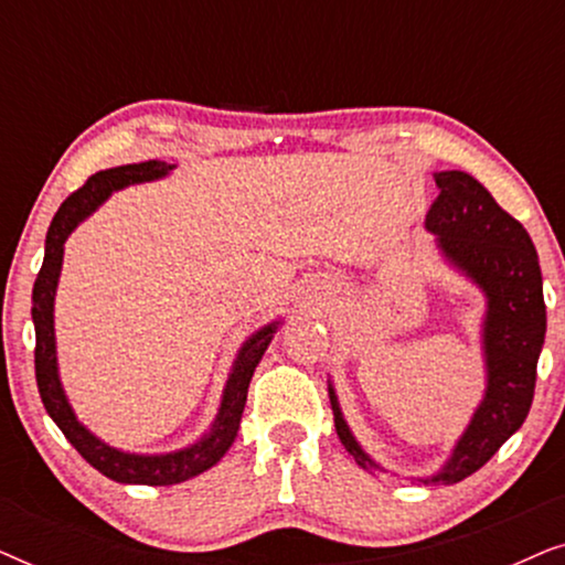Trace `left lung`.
Instances as JSON below:
<instances>
[{
    "instance_id": "obj_1",
    "label": "left lung",
    "mask_w": 565,
    "mask_h": 565,
    "mask_svg": "<svg viewBox=\"0 0 565 565\" xmlns=\"http://www.w3.org/2000/svg\"><path fill=\"white\" fill-rule=\"evenodd\" d=\"M435 182L439 195L424 226L437 236L443 257L486 298L483 401L452 447L450 460L435 476L414 478L424 486H450L483 468L527 419L545 342V300L535 244L522 223L499 207L476 177L450 169L437 172ZM329 401L347 452L365 470H383L354 439L331 381Z\"/></svg>"
}]
</instances>
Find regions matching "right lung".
I'll return each instance as SVG.
<instances>
[{"label": "right lung", "instance_id": "add662e5", "mask_svg": "<svg viewBox=\"0 0 565 565\" xmlns=\"http://www.w3.org/2000/svg\"><path fill=\"white\" fill-rule=\"evenodd\" d=\"M174 164L167 161H141V164L113 167L105 172L92 174L84 188L74 195H68L61 203L58 213L53 215L49 236H45V257L43 267L35 277L33 285V323H35V381L41 391L45 412L56 427L64 431V437L76 447V452L97 468L99 473L113 478L118 483H141V486H172L182 483L188 478H195L203 470L213 468L231 445H234L238 424H242L246 391L249 381L257 370L262 354L275 339V331L280 321L267 323L259 331L246 339L238 350L234 367H231L226 388H223L221 408L215 414V422L198 443L182 450L164 452V455H136L122 452L118 447H110L103 439L92 435L84 424L76 419L72 404H68L64 385L58 377V360H56V331H53V300H56L58 275L64 265V244L72 231L79 223L97 211L115 190L128 188V184H141L151 180H161L172 172Z\"/></svg>", "mask_w": 565, "mask_h": 565}]
</instances>
